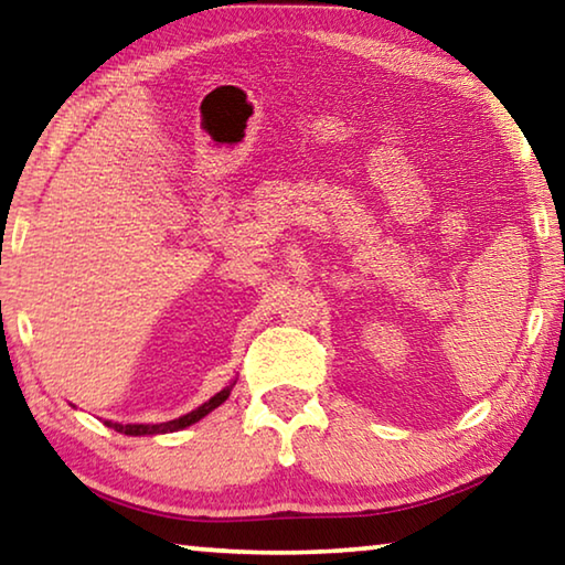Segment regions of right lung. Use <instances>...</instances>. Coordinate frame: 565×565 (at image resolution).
Listing matches in <instances>:
<instances>
[{"label": "right lung", "mask_w": 565, "mask_h": 565, "mask_svg": "<svg viewBox=\"0 0 565 565\" xmlns=\"http://www.w3.org/2000/svg\"><path fill=\"white\" fill-rule=\"evenodd\" d=\"M232 386H226L218 391L216 396H212L206 401V404L199 406L196 411H191V414L181 416V418H174V420H167V424H111V420H107V426L114 428V431L119 434H127V436H145V434H169V431H179V428H186L191 424H196L199 418H204L209 411H214L216 406H222L224 401L228 398V394H232Z\"/></svg>", "instance_id": "1"}]
</instances>
